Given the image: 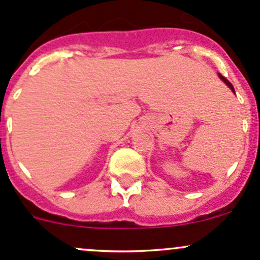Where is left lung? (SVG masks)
Here are the masks:
<instances>
[{"instance_id": "8db88e82", "label": "left lung", "mask_w": 260, "mask_h": 260, "mask_svg": "<svg viewBox=\"0 0 260 260\" xmlns=\"http://www.w3.org/2000/svg\"><path fill=\"white\" fill-rule=\"evenodd\" d=\"M219 78H220V79H221L222 81H224V83H225V84H226V85H228V86H229V88H230V89H232V91H233V93H234V94H235V90H234V86H233V84H232V83H230V81H229V80H228V79H226V78H224V77H222V75H221V74H219Z\"/></svg>"}]
</instances>
